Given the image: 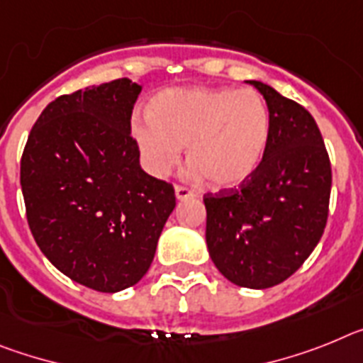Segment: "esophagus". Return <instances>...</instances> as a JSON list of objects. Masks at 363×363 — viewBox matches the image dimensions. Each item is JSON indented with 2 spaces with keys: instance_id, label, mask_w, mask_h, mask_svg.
<instances>
[{
  "instance_id": "34e87169",
  "label": "esophagus",
  "mask_w": 363,
  "mask_h": 363,
  "mask_svg": "<svg viewBox=\"0 0 363 363\" xmlns=\"http://www.w3.org/2000/svg\"><path fill=\"white\" fill-rule=\"evenodd\" d=\"M175 197H177L179 201H184L195 197V194L191 190H188V188H184V186H175Z\"/></svg>"
}]
</instances>
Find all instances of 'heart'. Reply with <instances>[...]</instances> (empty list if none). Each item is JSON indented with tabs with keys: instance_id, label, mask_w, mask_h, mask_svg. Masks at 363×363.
<instances>
[{
	"instance_id": "heart-1",
	"label": "heart",
	"mask_w": 363,
	"mask_h": 363,
	"mask_svg": "<svg viewBox=\"0 0 363 363\" xmlns=\"http://www.w3.org/2000/svg\"><path fill=\"white\" fill-rule=\"evenodd\" d=\"M150 115L131 118L144 168L166 177L181 160L191 177L228 190L257 172L269 147L270 113L259 93L232 87H177L153 96Z\"/></svg>"
}]
</instances>
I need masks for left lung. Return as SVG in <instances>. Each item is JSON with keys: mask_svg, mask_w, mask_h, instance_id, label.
<instances>
[{"mask_svg": "<svg viewBox=\"0 0 363 363\" xmlns=\"http://www.w3.org/2000/svg\"><path fill=\"white\" fill-rule=\"evenodd\" d=\"M248 84L269 106V147L238 190L204 197L206 245L228 281L261 291L285 281L316 248L333 175L313 115L263 82Z\"/></svg>", "mask_w": 363, "mask_h": 363, "instance_id": "1", "label": "left lung"}]
</instances>
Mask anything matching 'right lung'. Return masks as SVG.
Instances as JSON below:
<instances>
[{
	"instance_id": "1",
	"label": "right lung",
	"mask_w": 363,
	"mask_h": 363,
	"mask_svg": "<svg viewBox=\"0 0 363 363\" xmlns=\"http://www.w3.org/2000/svg\"><path fill=\"white\" fill-rule=\"evenodd\" d=\"M140 91L121 78L58 96L21 157L27 220L43 256L109 294L143 279L175 208L173 186L144 172L131 138Z\"/></svg>"
}]
</instances>
